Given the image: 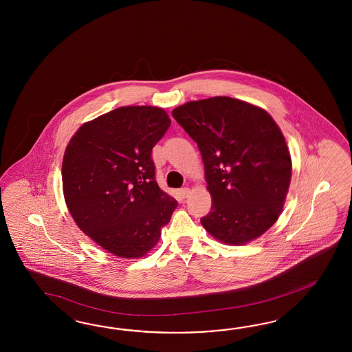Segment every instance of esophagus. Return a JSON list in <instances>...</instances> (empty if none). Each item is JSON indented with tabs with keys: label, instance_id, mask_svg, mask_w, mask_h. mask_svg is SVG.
Here are the masks:
<instances>
[{
	"label": "esophagus",
	"instance_id": "34e87169",
	"mask_svg": "<svg viewBox=\"0 0 352 352\" xmlns=\"http://www.w3.org/2000/svg\"><path fill=\"white\" fill-rule=\"evenodd\" d=\"M190 190L188 188V187H183V188H181V195L183 199H187V197L190 196Z\"/></svg>",
	"mask_w": 352,
	"mask_h": 352
}]
</instances>
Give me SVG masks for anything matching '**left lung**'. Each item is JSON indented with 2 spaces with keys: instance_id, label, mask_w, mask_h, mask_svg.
<instances>
[{
  "instance_id": "1",
  "label": "left lung",
  "mask_w": 352,
  "mask_h": 352,
  "mask_svg": "<svg viewBox=\"0 0 352 352\" xmlns=\"http://www.w3.org/2000/svg\"><path fill=\"white\" fill-rule=\"evenodd\" d=\"M173 118L197 143L211 211L202 227L228 245H245L276 223L292 164L283 133L265 110L232 97L190 101Z\"/></svg>"
}]
</instances>
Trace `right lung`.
<instances>
[{
	"instance_id": "right-lung-1",
	"label": "right lung",
	"mask_w": 352,
	"mask_h": 352,
	"mask_svg": "<svg viewBox=\"0 0 352 352\" xmlns=\"http://www.w3.org/2000/svg\"><path fill=\"white\" fill-rule=\"evenodd\" d=\"M165 110L125 106L83 124L67 146L63 190L76 226L115 256L151 250L178 202L155 179L152 148L170 126Z\"/></svg>"
}]
</instances>
